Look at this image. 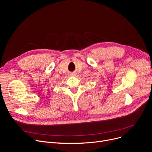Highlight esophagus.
Returning a JSON list of instances; mask_svg holds the SVG:
<instances>
[{"label": "esophagus", "instance_id": "obj_1", "mask_svg": "<svg viewBox=\"0 0 152 152\" xmlns=\"http://www.w3.org/2000/svg\"><path fill=\"white\" fill-rule=\"evenodd\" d=\"M71 76H74V74H71Z\"/></svg>", "mask_w": 152, "mask_h": 152}]
</instances>
